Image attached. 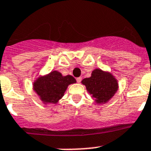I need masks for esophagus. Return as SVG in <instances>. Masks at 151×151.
<instances>
[{"mask_svg": "<svg viewBox=\"0 0 151 151\" xmlns=\"http://www.w3.org/2000/svg\"><path fill=\"white\" fill-rule=\"evenodd\" d=\"M81 80H82V78H81V77H80V78H77V81H78V83H80V82L81 81Z\"/></svg>", "mask_w": 151, "mask_h": 151, "instance_id": "esophagus-1", "label": "esophagus"}]
</instances>
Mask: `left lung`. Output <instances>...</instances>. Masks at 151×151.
<instances>
[{
    "instance_id": "left-lung-1",
    "label": "left lung",
    "mask_w": 151,
    "mask_h": 151,
    "mask_svg": "<svg viewBox=\"0 0 151 151\" xmlns=\"http://www.w3.org/2000/svg\"><path fill=\"white\" fill-rule=\"evenodd\" d=\"M81 83L98 104L108 102L118 90L116 78L111 73L98 68L93 70L91 77L84 78Z\"/></svg>"
}]
</instances>
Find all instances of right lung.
<instances>
[{"instance_id":"1","label":"right lung","mask_w":151,"mask_h":151,"mask_svg":"<svg viewBox=\"0 0 151 151\" xmlns=\"http://www.w3.org/2000/svg\"><path fill=\"white\" fill-rule=\"evenodd\" d=\"M76 83L71 75L63 76L58 70L39 77L33 83V88L44 104H57L64 96L68 85Z\"/></svg>"}]
</instances>
